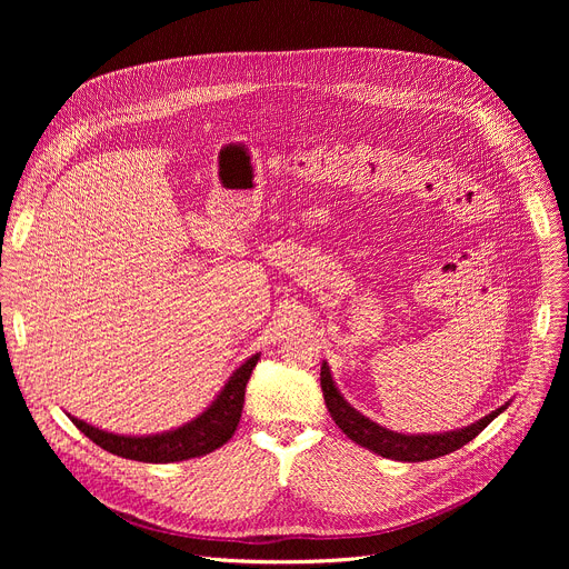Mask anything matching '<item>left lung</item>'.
Here are the masks:
<instances>
[{
  "label": "left lung",
  "instance_id": "8db88e82",
  "mask_svg": "<svg viewBox=\"0 0 569 569\" xmlns=\"http://www.w3.org/2000/svg\"><path fill=\"white\" fill-rule=\"evenodd\" d=\"M319 380H321L323 400H327V408L333 421L340 426V430L358 446L396 461H428V459L450 455L461 446H466L468 441H472L498 415H502L509 405V402L502 405V408H498L489 417H483L461 430L441 432V435H400L369 421L356 408H351V405L345 400V396L338 391L327 362H321Z\"/></svg>",
  "mask_w": 569,
  "mask_h": 569
}]
</instances>
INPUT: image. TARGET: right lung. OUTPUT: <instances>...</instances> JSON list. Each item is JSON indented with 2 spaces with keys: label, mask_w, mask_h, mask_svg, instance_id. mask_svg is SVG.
<instances>
[{
  "label": "right lung",
  "mask_w": 569,
  "mask_h": 569,
  "mask_svg": "<svg viewBox=\"0 0 569 569\" xmlns=\"http://www.w3.org/2000/svg\"><path fill=\"white\" fill-rule=\"evenodd\" d=\"M257 362H259V353L242 362L231 373V378L220 389L216 400L200 417H196L191 423H184L182 428L171 430V432L146 435V437H123V435L99 430L76 417H69V419L97 446H101L103 450H108L117 457L146 461V463H171V461H182V459H191V457H202V455L213 452L222 443H227L231 439V435L236 432L240 415H242V402H246V385H248Z\"/></svg>",
  "instance_id": "right-lung-1"
}]
</instances>
